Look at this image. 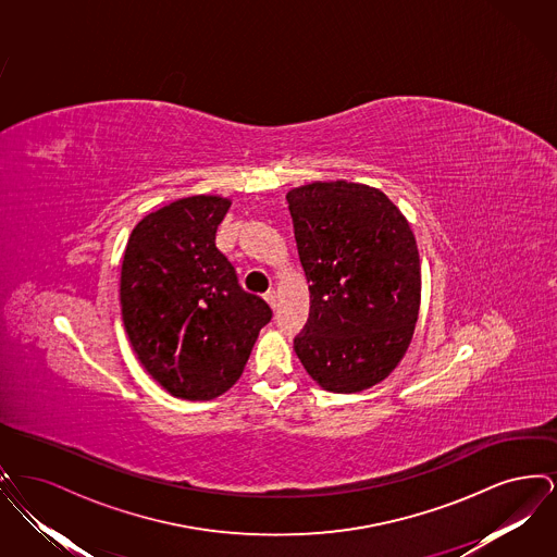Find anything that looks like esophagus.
Instances as JSON below:
<instances>
[{"instance_id": "1", "label": "esophagus", "mask_w": 557, "mask_h": 557, "mask_svg": "<svg viewBox=\"0 0 557 557\" xmlns=\"http://www.w3.org/2000/svg\"><path fill=\"white\" fill-rule=\"evenodd\" d=\"M265 300L269 302V307L271 309H277V292L269 290L265 294Z\"/></svg>"}]
</instances>
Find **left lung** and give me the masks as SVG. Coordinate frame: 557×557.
Instances as JSON below:
<instances>
[{
    "label": "left lung",
    "instance_id": "8db88e82",
    "mask_svg": "<svg viewBox=\"0 0 557 557\" xmlns=\"http://www.w3.org/2000/svg\"><path fill=\"white\" fill-rule=\"evenodd\" d=\"M286 198L311 292L294 350L323 391H368L400 363L420 315L411 225L382 189L346 180L292 187Z\"/></svg>",
    "mask_w": 557,
    "mask_h": 557
}]
</instances>
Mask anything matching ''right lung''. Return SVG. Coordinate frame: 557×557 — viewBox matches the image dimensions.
I'll return each mask as SVG.
<instances>
[{
    "label": "right lung",
    "mask_w": 557,
    "mask_h": 557,
    "mask_svg": "<svg viewBox=\"0 0 557 557\" xmlns=\"http://www.w3.org/2000/svg\"><path fill=\"white\" fill-rule=\"evenodd\" d=\"M232 200L180 198L148 212L127 239L121 313L139 363L177 398L211 400L242 375L271 309L242 290L216 248Z\"/></svg>",
    "instance_id": "add662e5"
}]
</instances>
